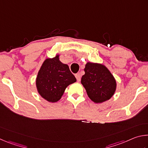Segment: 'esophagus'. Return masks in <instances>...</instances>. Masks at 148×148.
<instances>
[{
  "mask_svg": "<svg viewBox=\"0 0 148 148\" xmlns=\"http://www.w3.org/2000/svg\"><path fill=\"white\" fill-rule=\"evenodd\" d=\"M75 76H76V78L77 79V81L79 82L80 81V79H81V76H80V74H76V75H75Z\"/></svg>",
  "mask_w": 148,
  "mask_h": 148,
  "instance_id": "obj_1",
  "label": "esophagus"
}]
</instances>
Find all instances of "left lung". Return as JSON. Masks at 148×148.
Instances as JSON below:
<instances>
[{
  "instance_id": "8db88e82",
  "label": "left lung",
  "mask_w": 148,
  "mask_h": 148,
  "mask_svg": "<svg viewBox=\"0 0 148 148\" xmlns=\"http://www.w3.org/2000/svg\"><path fill=\"white\" fill-rule=\"evenodd\" d=\"M84 71L81 83L92 102L102 103L113 97L117 87L116 80L106 66L87 62Z\"/></svg>"
}]
</instances>
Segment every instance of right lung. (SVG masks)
Listing matches in <instances>:
<instances>
[{"label": "right lung", "instance_id": "add662e5", "mask_svg": "<svg viewBox=\"0 0 148 148\" xmlns=\"http://www.w3.org/2000/svg\"><path fill=\"white\" fill-rule=\"evenodd\" d=\"M59 54L43 62L36 78L38 94L47 102H57L69 85L76 82L69 67L59 60Z\"/></svg>", "mask_w": 148, "mask_h": 148}]
</instances>
